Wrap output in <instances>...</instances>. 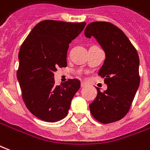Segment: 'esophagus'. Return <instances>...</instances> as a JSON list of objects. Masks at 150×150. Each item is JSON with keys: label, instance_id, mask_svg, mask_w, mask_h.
Instances as JSON below:
<instances>
[{"label": "esophagus", "instance_id": "esophagus-1", "mask_svg": "<svg viewBox=\"0 0 150 150\" xmlns=\"http://www.w3.org/2000/svg\"><path fill=\"white\" fill-rule=\"evenodd\" d=\"M86 86H88V83L87 82H81V88H84Z\"/></svg>", "mask_w": 150, "mask_h": 150}]
</instances>
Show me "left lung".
Segmentation results:
<instances>
[{
  "instance_id": "obj_1",
  "label": "left lung",
  "mask_w": 150,
  "mask_h": 150,
  "mask_svg": "<svg viewBox=\"0 0 150 150\" xmlns=\"http://www.w3.org/2000/svg\"><path fill=\"white\" fill-rule=\"evenodd\" d=\"M84 34L97 40L106 57L98 74L108 88L101 92L96 88L97 96L89 104L91 115L102 124L120 120L129 111L140 85L138 54L125 33L110 22H91Z\"/></svg>"
}]
</instances>
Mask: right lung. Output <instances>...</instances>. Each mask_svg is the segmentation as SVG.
<instances>
[{"label":"right lung","mask_w":150,"mask_h":150,"mask_svg":"<svg viewBox=\"0 0 150 150\" xmlns=\"http://www.w3.org/2000/svg\"><path fill=\"white\" fill-rule=\"evenodd\" d=\"M85 25V22L42 21L21 45L17 77L25 106L38 119L56 122L68 113L80 81L68 79L56 86L54 72L59 67H67L69 44Z\"/></svg>","instance_id":"add662e5"}]
</instances>
